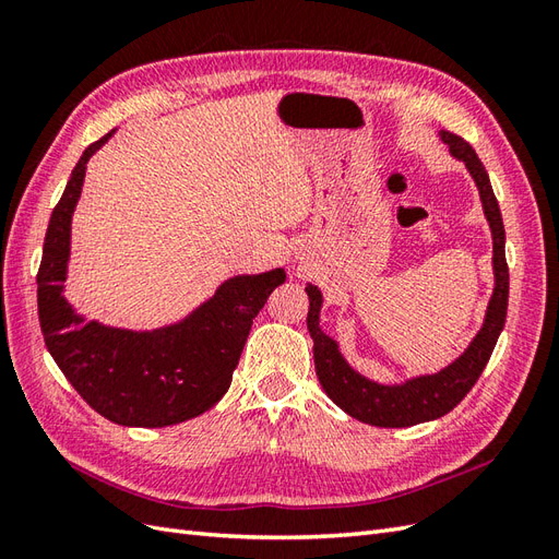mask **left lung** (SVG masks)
I'll return each mask as SVG.
<instances>
[{"label":"left lung","mask_w":559,"mask_h":559,"mask_svg":"<svg viewBox=\"0 0 559 559\" xmlns=\"http://www.w3.org/2000/svg\"><path fill=\"white\" fill-rule=\"evenodd\" d=\"M438 138H441L443 144H448V151L454 160L464 163L466 173L471 175L473 183H476L483 214L487 218L489 233H492V296H489L478 333L471 337V343L464 347L460 357L450 361L445 368L436 370V373H419L399 382H380L366 378L357 368L349 366L337 341L321 331L319 314L321 306H324V296H321L319 286H306L310 300L308 331L314 343V368L321 389L349 417L382 429H403L448 415L480 378L489 357H492V349L506 324V310H509L506 230L492 183H489L485 165L468 142L448 130L438 132Z\"/></svg>","instance_id":"obj_1"}]
</instances>
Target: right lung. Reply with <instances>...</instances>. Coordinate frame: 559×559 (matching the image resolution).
<instances>
[{"label": "right lung", "mask_w": 559, "mask_h": 559, "mask_svg": "<svg viewBox=\"0 0 559 559\" xmlns=\"http://www.w3.org/2000/svg\"><path fill=\"white\" fill-rule=\"evenodd\" d=\"M114 132L91 144L50 214L37 306L44 343L64 378L95 413L121 427L158 429L210 411L228 392L253 317L284 284V267L233 275L189 314L158 329H121L76 312L64 296L72 216L88 160Z\"/></svg>", "instance_id": "obj_1"}]
</instances>
